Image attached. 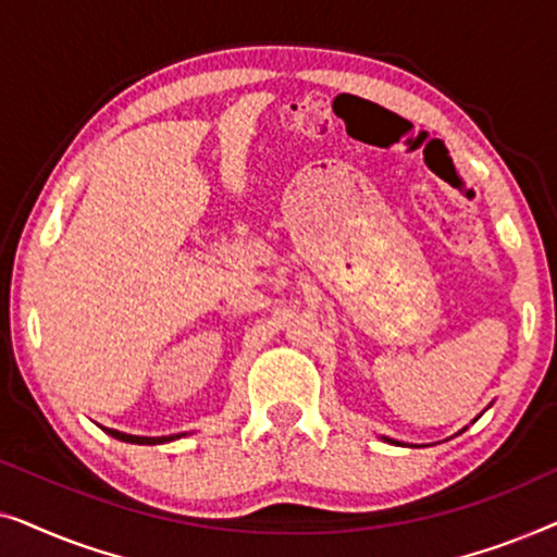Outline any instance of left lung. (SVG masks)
<instances>
[{
	"label": "left lung",
	"mask_w": 557,
	"mask_h": 557,
	"mask_svg": "<svg viewBox=\"0 0 557 557\" xmlns=\"http://www.w3.org/2000/svg\"><path fill=\"white\" fill-rule=\"evenodd\" d=\"M474 421H476V418H474ZM463 431V429H461ZM459 431V433H461ZM383 441H387V444H395V446H406V444H400V441H395V438H387V436H383Z\"/></svg>",
	"instance_id": "8db88e82"
}]
</instances>
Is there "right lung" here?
<instances>
[{
  "label": "right lung",
  "mask_w": 557,
  "mask_h": 557,
  "mask_svg": "<svg viewBox=\"0 0 557 557\" xmlns=\"http://www.w3.org/2000/svg\"><path fill=\"white\" fill-rule=\"evenodd\" d=\"M103 429V425H101ZM109 436L124 441V444H139V446H157V444H170V441H177L182 436H187V433H172V436H132V433H124V431H116V429H103Z\"/></svg>",
  "instance_id": "right-lung-1"
}]
</instances>
